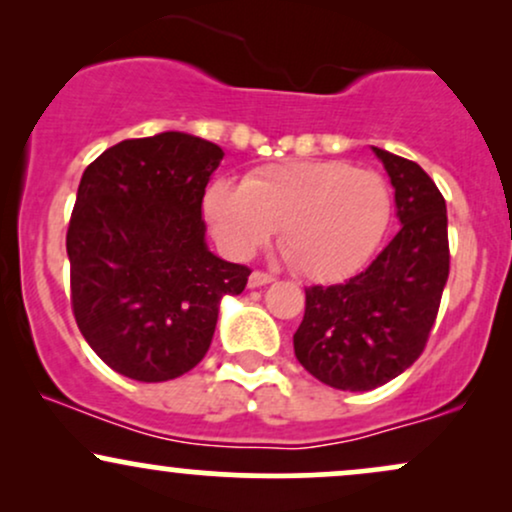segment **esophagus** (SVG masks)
I'll use <instances>...</instances> for the list:
<instances>
[{"label":"esophagus","instance_id":"1","mask_svg":"<svg viewBox=\"0 0 512 512\" xmlns=\"http://www.w3.org/2000/svg\"><path fill=\"white\" fill-rule=\"evenodd\" d=\"M272 281H274V276H272V274L260 272V269H257V272H252V274H250L248 284H250V289H257V286H267V284H272Z\"/></svg>","mask_w":512,"mask_h":512}]
</instances>
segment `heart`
<instances>
[{
    "label": "heart",
    "mask_w": 512,
    "mask_h": 512,
    "mask_svg": "<svg viewBox=\"0 0 512 512\" xmlns=\"http://www.w3.org/2000/svg\"><path fill=\"white\" fill-rule=\"evenodd\" d=\"M204 214L221 248L248 257L279 228V248L301 276L356 272L383 240L392 195L383 175L344 161H293L252 170L243 185L216 180Z\"/></svg>",
    "instance_id": "heart-1"
}]
</instances>
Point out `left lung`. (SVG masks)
I'll return each mask as SVG.
<instances>
[{"instance_id":"obj_1","label":"left lung","mask_w":512,"mask_h":512,"mask_svg":"<svg viewBox=\"0 0 512 512\" xmlns=\"http://www.w3.org/2000/svg\"><path fill=\"white\" fill-rule=\"evenodd\" d=\"M373 151L395 187L402 228L361 274L305 289L293 334L298 363L349 392L390 383L421 356L450 274L448 211L436 182L409 158Z\"/></svg>"}]
</instances>
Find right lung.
I'll return each mask as SVG.
<instances>
[{"label":"right lung","mask_w":512,"mask_h":512,"mask_svg":"<svg viewBox=\"0 0 512 512\" xmlns=\"http://www.w3.org/2000/svg\"><path fill=\"white\" fill-rule=\"evenodd\" d=\"M223 151L182 132L125 139L84 170L67 228L72 310L115 373L163 383L202 361L250 267L207 250L202 199Z\"/></svg>","instance_id":"add662e5"}]
</instances>
